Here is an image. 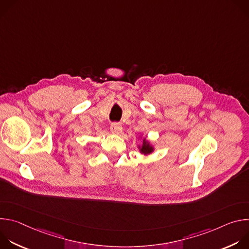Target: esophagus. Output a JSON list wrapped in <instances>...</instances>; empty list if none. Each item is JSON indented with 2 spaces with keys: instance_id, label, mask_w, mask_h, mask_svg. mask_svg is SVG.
<instances>
[{
  "instance_id": "esophagus-1",
  "label": "esophagus",
  "mask_w": 249,
  "mask_h": 249,
  "mask_svg": "<svg viewBox=\"0 0 249 249\" xmlns=\"http://www.w3.org/2000/svg\"><path fill=\"white\" fill-rule=\"evenodd\" d=\"M110 130L112 133H115V134H120L122 132V126L119 122H113L110 126Z\"/></svg>"
}]
</instances>
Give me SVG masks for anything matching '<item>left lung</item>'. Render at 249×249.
<instances>
[{
    "label": "left lung",
    "mask_w": 249,
    "mask_h": 249,
    "mask_svg": "<svg viewBox=\"0 0 249 249\" xmlns=\"http://www.w3.org/2000/svg\"><path fill=\"white\" fill-rule=\"evenodd\" d=\"M145 142V141H144ZM141 152L143 153V154H150V153H152L153 152V148L148 144V143H144V145H143V147H142V149H141Z\"/></svg>",
    "instance_id": "8db88e82"
}]
</instances>
